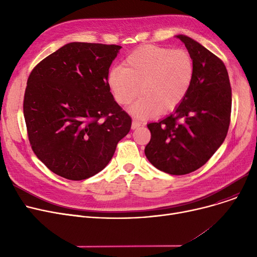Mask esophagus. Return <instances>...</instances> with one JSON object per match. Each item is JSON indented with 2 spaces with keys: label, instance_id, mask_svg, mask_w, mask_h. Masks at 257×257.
Instances as JSON below:
<instances>
[{
  "label": "esophagus",
  "instance_id": "1",
  "mask_svg": "<svg viewBox=\"0 0 257 257\" xmlns=\"http://www.w3.org/2000/svg\"><path fill=\"white\" fill-rule=\"evenodd\" d=\"M141 126H142L141 121H139V120H137V119H133V120H132V129H138V128H140Z\"/></svg>",
  "mask_w": 257,
  "mask_h": 257
}]
</instances>
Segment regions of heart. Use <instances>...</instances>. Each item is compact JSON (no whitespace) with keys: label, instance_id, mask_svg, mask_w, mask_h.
<instances>
[{"label":"heart","instance_id":"b5f03b06","mask_svg":"<svg viewBox=\"0 0 257 257\" xmlns=\"http://www.w3.org/2000/svg\"><path fill=\"white\" fill-rule=\"evenodd\" d=\"M194 60L186 50L142 47L126 57L124 67H113L108 84L114 100L127 106L143 93L130 111L138 117L168 113L181 104L194 79Z\"/></svg>","mask_w":257,"mask_h":257}]
</instances>
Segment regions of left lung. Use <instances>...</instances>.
<instances>
[{"mask_svg":"<svg viewBox=\"0 0 257 257\" xmlns=\"http://www.w3.org/2000/svg\"><path fill=\"white\" fill-rule=\"evenodd\" d=\"M194 60V79L172 114L148 124V160L171 175H185L204 166L223 144L230 124L231 87L224 62L193 38L177 35Z\"/></svg>","mask_w":257,"mask_h":257,"instance_id":"obj_1","label":"left lung"}]
</instances>
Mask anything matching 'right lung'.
Here are the masks:
<instances>
[{
  "instance_id": "obj_1",
  "label": "right lung",
  "mask_w": 257,
  "mask_h": 257,
  "mask_svg": "<svg viewBox=\"0 0 257 257\" xmlns=\"http://www.w3.org/2000/svg\"><path fill=\"white\" fill-rule=\"evenodd\" d=\"M120 48L67 44L29 75L23 107L30 146L58 176L83 180L98 174L130 131L132 119L108 84Z\"/></svg>"
}]
</instances>
